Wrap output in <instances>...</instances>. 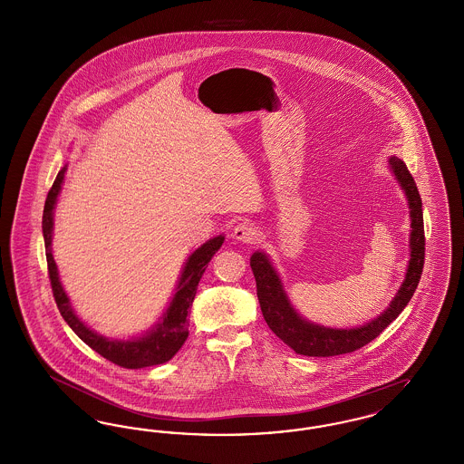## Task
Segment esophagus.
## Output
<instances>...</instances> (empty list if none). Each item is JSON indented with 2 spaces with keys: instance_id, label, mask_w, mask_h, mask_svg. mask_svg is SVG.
Instances as JSON below:
<instances>
[{
  "instance_id": "obj_1",
  "label": "esophagus",
  "mask_w": 464,
  "mask_h": 464,
  "mask_svg": "<svg viewBox=\"0 0 464 464\" xmlns=\"http://www.w3.org/2000/svg\"><path fill=\"white\" fill-rule=\"evenodd\" d=\"M233 238L240 243H254L259 238V229L254 222H238L233 227Z\"/></svg>"
}]
</instances>
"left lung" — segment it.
I'll use <instances>...</instances> for the list:
<instances>
[{"label": "left lung", "instance_id": "8db88e82", "mask_svg": "<svg viewBox=\"0 0 464 464\" xmlns=\"http://www.w3.org/2000/svg\"><path fill=\"white\" fill-rule=\"evenodd\" d=\"M390 169L405 193L411 216V259L407 266L405 278L398 288L390 306L374 320L353 329H334L313 324L303 318L288 299L278 271L271 265V259L263 250H256L250 257V266L256 276L257 297L266 324L295 353L304 356H335L352 353L354 350L369 344L381 332L384 331L412 299L420 284L422 265H424V224H422V203L420 191L407 170L405 163L390 156Z\"/></svg>", "mask_w": 464, "mask_h": 464}]
</instances>
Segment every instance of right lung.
I'll return each instance as SVG.
<instances>
[{"mask_svg": "<svg viewBox=\"0 0 464 464\" xmlns=\"http://www.w3.org/2000/svg\"><path fill=\"white\" fill-rule=\"evenodd\" d=\"M67 165L61 169V172L55 177L52 189L48 191V197L44 201V238L46 248V265L50 284L53 290V297L57 303V308L61 311L63 318L67 325L74 331V334L89 344L93 352L104 356L112 363L125 367V369H142L151 367L158 363L169 362L174 354L182 348L184 341L188 339V313L193 304V299L197 295L199 278L205 273V267L214 257V254L221 248L224 243V235L214 237L208 242L198 246L184 263L180 271L179 282H177L176 294L172 295L170 303L163 314L158 318L155 325L150 331L144 332L139 337L132 339H110L87 327L74 309L71 306V301L67 297L66 290L61 284L57 265L53 261L52 254V237H53V210L57 205V198L61 195L64 176H66Z\"/></svg>", "mask_w": 464, "mask_h": 464, "instance_id": "add662e5", "label": "right lung"}]
</instances>
